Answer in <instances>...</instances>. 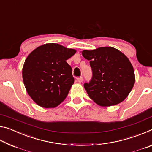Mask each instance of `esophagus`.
Here are the masks:
<instances>
[{
  "instance_id": "esophagus-1",
  "label": "esophagus",
  "mask_w": 152,
  "mask_h": 152,
  "mask_svg": "<svg viewBox=\"0 0 152 152\" xmlns=\"http://www.w3.org/2000/svg\"><path fill=\"white\" fill-rule=\"evenodd\" d=\"M77 81H78L79 83H81V82L83 81V78L82 77H80V78H77Z\"/></svg>"
}]
</instances>
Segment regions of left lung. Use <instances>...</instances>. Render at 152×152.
<instances>
[{
	"label": "left lung",
	"instance_id": "obj_1",
	"mask_svg": "<svg viewBox=\"0 0 152 152\" xmlns=\"http://www.w3.org/2000/svg\"><path fill=\"white\" fill-rule=\"evenodd\" d=\"M82 54L92 68V78L84 87L92 101L102 107L124 101L135 84L134 70L127 56L112 47L84 50Z\"/></svg>",
	"mask_w": 152,
	"mask_h": 152
}]
</instances>
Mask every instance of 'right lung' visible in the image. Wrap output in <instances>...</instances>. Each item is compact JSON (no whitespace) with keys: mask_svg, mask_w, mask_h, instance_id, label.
<instances>
[{"mask_svg":"<svg viewBox=\"0 0 152 152\" xmlns=\"http://www.w3.org/2000/svg\"><path fill=\"white\" fill-rule=\"evenodd\" d=\"M76 52L74 49L50 43L35 49L27 56L23 67V80L36 104L54 108L64 101L74 82L66 60Z\"/></svg>","mask_w":152,"mask_h":152,"instance_id":"add662e5","label":"right lung"}]
</instances>
